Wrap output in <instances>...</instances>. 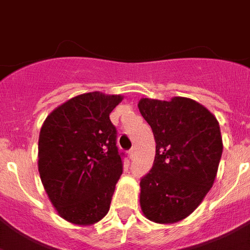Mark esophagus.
Wrapping results in <instances>:
<instances>
[{
	"mask_svg": "<svg viewBox=\"0 0 250 250\" xmlns=\"http://www.w3.org/2000/svg\"><path fill=\"white\" fill-rule=\"evenodd\" d=\"M135 155H136V147H135V146H133V147H132L131 150H129V156L133 157V156H135Z\"/></svg>",
	"mask_w": 250,
	"mask_h": 250,
	"instance_id": "1",
	"label": "esophagus"
}]
</instances>
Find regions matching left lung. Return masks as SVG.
<instances>
[{
    "label": "left lung",
    "instance_id": "1",
    "mask_svg": "<svg viewBox=\"0 0 250 250\" xmlns=\"http://www.w3.org/2000/svg\"><path fill=\"white\" fill-rule=\"evenodd\" d=\"M138 109L156 142L152 169L140 182L141 209L150 221L174 224L200 206L215 182L222 155L219 122L200 103L182 96L144 98Z\"/></svg>",
    "mask_w": 250,
    "mask_h": 250
}]
</instances>
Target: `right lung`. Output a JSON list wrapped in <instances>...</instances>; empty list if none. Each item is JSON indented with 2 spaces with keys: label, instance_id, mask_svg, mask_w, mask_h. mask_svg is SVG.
I'll return each instance as SVG.
<instances>
[{
  "label": "right lung",
  "instance_id": "add662e5",
  "mask_svg": "<svg viewBox=\"0 0 250 250\" xmlns=\"http://www.w3.org/2000/svg\"><path fill=\"white\" fill-rule=\"evenodd\" d=\"M121 95L93 91L57 106L42 125L38 169L62 219L91 225L108 213L123 171L117 129L109 114Z\"/></svg>",
  "mask_w": 250,
  "mask_h": 250
}]
</instances>
